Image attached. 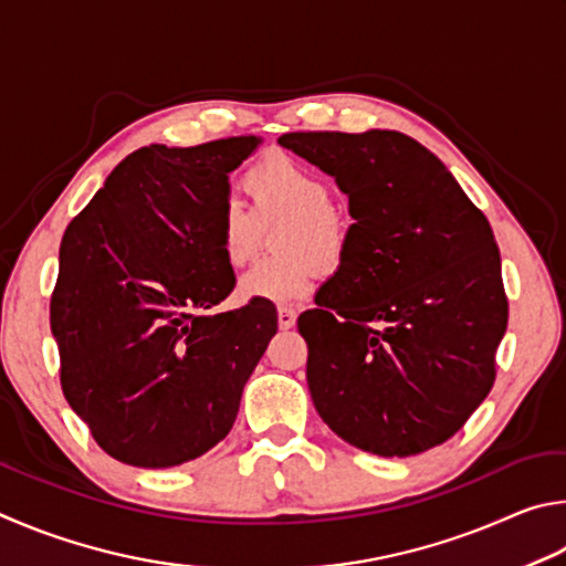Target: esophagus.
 I'll return each mask as SVG.
<instances>
[{"label":"esophagus","instance_id":"1","mask_svg":"<svg viewBox=\"0 0 566 566\" xmlns=\"http://www.w3.org/2000/svg\"><path fill=\"white\" fill-rule=\"evenodd\" d=\"M295 318H298V313H295L293 308L277 311V325H281V331H291L295 325Z\"/></svg>","mask_w":566,"mask_h":566}]
</instances>
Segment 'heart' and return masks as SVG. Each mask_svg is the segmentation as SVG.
<instances>
[{"mask_svg":"<svg viewBox=\"0 0 566 566\" xmlns=\"http://www.w3.org/2000/svg\"><path fill=\"white\" fill-rule=\"evenodd\" d=\"M253 213L226 203L218 241L231 265H243L261 243V226L285 221L275 251L283 258L255 263L238 281V298L248 303L295 305L308 298L318 271H335L348 248V226L331 206L333 191L318 174L289 156H271L243 178Z\"/></svg>","mask_w":566,"mask_h":566,"instance_id":"b5f03b06","label":"heart"}]
</instances>
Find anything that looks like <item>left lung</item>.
<instances>
[{
    "label": "left lung",
    "instance_id": "obj_1",
    "mask_svg": "<svg viewBox=\"0 0 566 566\" xmlns=\"http://www.w3.org/2000/svg\"><path fill=\"white\" fill-rule=\"evenodd\" d=\"M277 144L333 176L355 221L318 308L298 318L315 410L380 458L442 444L488 398L507 331L488 218L400 132H293Z\"/></svg>",
    "mask_w": 566,
    "mask_h": 566
}]
</instances>
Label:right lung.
<instances>
[{
    "instance_id": "right-lung-1",
    "label": "right lung",
    "mask_w": 566,
    "mask_h": 566,
    "mask_svg": "<svg viewBox=\"0 0 566 566\" xmlns=\"http://www.w3.org/2000/svg\"><path fill=\"white\" fill-rule=\"evenodd\" d=\"M261 142L138 148L66 226L49 311L62 390L118 462L176 468L221 442L277 331L271 303L211 313L235 285L228 174Z\"/></svg>"
}]
</instances>
